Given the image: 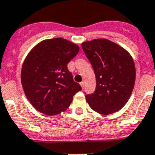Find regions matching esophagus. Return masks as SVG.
<instances>
[{
	"label": "esophagus",
	"instance_id": "obj_1",
	"mask_svg": "<svg viewBox=\"0 0 155 155\" xmlns=\"http://www.w3.org/2000/svg\"><path fill=\"white\" fill-rule=\"evenodd\" d=\"M80 84H81V87H82V88H84V81L81 82V83H80Z\"/></svg>",
	"mask_w": 155,
	"mask_h": 155
}]
</instances>
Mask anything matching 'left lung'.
<instances>
[{
	"label": "left lung",
	"instance_id": "1",
	"mask_svg": "<svg viewBox=\"0 0 155 155\" xmlns=\"http://www.w3.org/2000/svg\"><path fill=\"white\" fill-rule=\"evenodd\" d=\"M81 46L96 78L95 91L85 95L89 106L102 115L120 110L128 102L135 84L136 70L132 57L106 39L84 42Z\"/></svg>",
	"mask_w": 155,
	"mask_h": 155
}]
</instances>
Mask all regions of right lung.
I'll return each mask as SVG.
<instances>
[{"label": "right lung", "instance_id": "1", "mask_svg": "<svg viewBox=\"0 0 155 155\" xmlns=\"http://www.w3.org/2000/svg\"><path fill=\"white\" fill-rule=\"evenodd\" d=\"M78 46L62 38L43 40L29 52L23 63L21 81L24 92L36 110L49 116L67 110L81 90L68 71Z\"/></svg>", "mask_w": 155, "mask_h": 155}]
</instances>
